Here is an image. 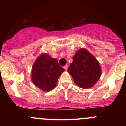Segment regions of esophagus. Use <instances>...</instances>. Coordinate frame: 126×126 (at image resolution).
I'll use <instances>...</instances> for the list:
<instances>
[{
  "label": "esophagus",
  "mask_w": 126,
  "mask_h": 126,
  "mask_svg": "<svg viewBox=\"0 0 126 126\" xmlns=\"http://www.w3.org/2000/svg\"><path fill=\"white\" fill-rule=\"evenodd\" d=\"M63 68H64L65 70H67V69H68V66H67V65H66V66H64V67H63Z\"/></svg>",
  "instance_id": "34e87169"
}]
</instances>
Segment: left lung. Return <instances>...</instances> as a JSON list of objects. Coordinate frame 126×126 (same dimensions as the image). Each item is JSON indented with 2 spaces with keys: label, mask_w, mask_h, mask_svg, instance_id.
Listing matches in <instances>:
<instances>
[{
  "label": "left lung",
  "mask_w": 126,
  "mask_h": 126,
  "mask_svg": "<svg viewBox=\"0 0 126 126\" xmlns=\"http://www.w3.org/2000/svg\"><path fill=\"white\" fill-rule=\"evenodd\" d=\"M67 71L75 83L84 89L93 86L101 75V69L97 60L85 48L75 53Z\"/></svg>",
  "instance_id": "left-lung-1"
}]
</instances>
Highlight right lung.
I'll use <instances>...</instances> for the list:
<instances>
[{
  "mask_svg": "<svg viewBox=\"0 0 126 126\" xmlns=\"http://www.w3.org/2000/svg\"><path fill=\"white\" fill-rule=\"evenodd\" d=\"M64 71L57 59L47 54H41L33 64L32 81L37 87L48 92L56 87L59 78Z\"/></svg>",
  "mask_w": 126,
  "mask_h": 126,
  "instance_id": "right-lung-1",
  "label": "right lung"
}]
</instances>
